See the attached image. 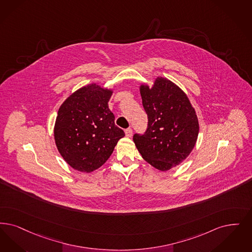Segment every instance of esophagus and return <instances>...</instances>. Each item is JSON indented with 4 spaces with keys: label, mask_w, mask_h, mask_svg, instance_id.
I'll use <instances>...</instances> for the list:
<instances>
[{
    "label": "esophagus",
    "mask_w": 252,
    "mask_h": 252,
    "mask_svg": "<svg viewBox=\"0 0 252 252\" xmlns=\"http://www.w3.org/2000/svg\"><path fill=\"white\" fill-rule=\"evenodd\" d=\"M125 133H126V136L127 138H131V137H132V129H131V128L126 129Z\"/></svg>",
    "instance_id": "esophagus-1"
}]
</instances>
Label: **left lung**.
Instances as JSON below:
<instances>
[{
  "label": "left lung",
  "instance_id": "left-lung-1",
  "mask_svg": "<svg viewBox=\"0 0 252 252\" xmlns=\"http://www.w3.org/2000/svg\"><path fill=\"white\" fill-rule=\"evenodd\" d=\"M143 108L148 115L144 135L133 141L142 158L167 171L187 159L199 135V120L187 94L174 82L158 77L152 87L140 84Z\"/></svg>",
  "mask_w": 252,
  "mask_h": 252
}]
</instances>
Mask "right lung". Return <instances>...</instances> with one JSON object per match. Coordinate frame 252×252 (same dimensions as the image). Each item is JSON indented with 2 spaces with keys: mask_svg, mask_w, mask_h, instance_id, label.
<instances>
[{
  "mask_svg": "<svg viewBox=\"0 0 252 252\" xmlns=\"http://www.w3.org/2000/svg\"><path fill=\"white\" fill-rule=\"evenodd\" d=\"M114 88L91 83L63 102L54 125V141L62 158L76 171L90 173L109 159L125 132L109 109Z\"/></svg>",
  "mask_w": 252,
  "mask_h": 252,
  "instance_id": "obj_1",
  "label": "right lung"
}]
</instances>
